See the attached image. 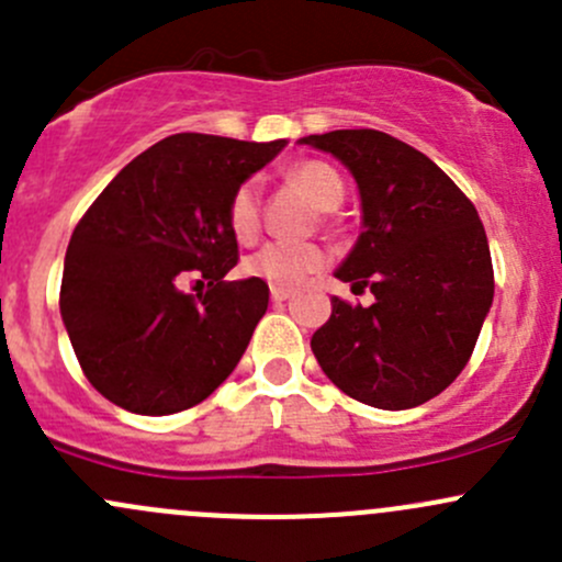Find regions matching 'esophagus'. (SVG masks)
<instances>
[{"mask_svg":"<svg viewBox=\"0 0 562 562\" xmlns=\"http://www.w3.org/2000/svg\"><path fill=\"white\" fill-rule=\"evenodd\" d=\"M291 299V291L288 288H271V302L280 304V302H288Z\"/></svg>","mask_w":562,"mask_h":562,"instance_id":"1","label":"esophagus"}]
</instances>
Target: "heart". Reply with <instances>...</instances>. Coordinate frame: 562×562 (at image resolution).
<instances>
[{"instance_id": "1", "label": "heart", "mask_w": 562, "mask_h": 562, "mask_svg": "<svg viewBox=\"0 0 562 562\" xmlns=\"http://www.w3.org/2000/svg\"><path fill=\"white\" fill-rule=\"evenodd\" d=\"M288 179L315 203L321 212H334L345 201V181L326 162H302L291 168ZM228 225L239 241H255L260 231V198L258 184L245 181L234 190L228 203ZM326 266V249L315 241L293 245V241H269L245 260V271L249 277L269 282L271 288H296L307 277Z\"/></svg>"}]
</instances>
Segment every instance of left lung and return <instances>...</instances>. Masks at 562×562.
<instances>
[{
	"instance_id": "obj_1",
	"label": "left lung",
	"mask_w": 562,
	"mask_h": 562,
	"mask_svg": "<svg viewBox=\"0 0 562 562\" xmlns=\"http://www.w3.org/2000/svg\"><path fill=\"white\" fill-rule=\"evenodd\" d=\"M299 144L353 176L361 234L334 277L375 296L370 307L331 299L310 342L317 364L364 405H424L464 370L495 296L479 212L427 155L386 133L331 130Z\"/></svg>"
}]
</instances>
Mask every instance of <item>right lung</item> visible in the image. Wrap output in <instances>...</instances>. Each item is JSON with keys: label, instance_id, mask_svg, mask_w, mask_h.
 <instances>
[{"label": "right lung", "instance_id": "obj_1", "mask_svg": "<svg viewBox=\"0 0 562 562\" xmlns=\"http://www.w3.org/2000/svg\"><path fill=\"white\" fill-rule=\"evenodd\" d=\"M288 140L179 133L149 146L89 206L65 255L61 323L94 389L140 416L206 400L239 364L269 307L258 277L225 282L239 260L228 203ZM187 273L210 291H180Z\"/></svg>", "mask_w": 562, "mask_h": 562}]
</instances>
